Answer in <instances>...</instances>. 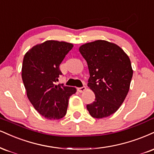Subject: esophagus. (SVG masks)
<instances>
[{
  "label": "esophagus",
  "instance_id": "obj_1",
  "mask_svg": "<svg viewBox=\"0 0 154 154\" xmlns=\"http://www.w3.org/2000/svg\"><path fill=\"white\" fill-rule=\"evenodd\" d=\"M85 90H86V87L85 86H83V87H82V88H77V90H78L79 92H83Z\"/></svg>",
  "mask_w": 154,
  "mask_h": 154
}]
</instances>
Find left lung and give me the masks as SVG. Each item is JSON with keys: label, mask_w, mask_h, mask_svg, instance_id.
<instances>
[{"label": "left lung", "mask_w": 154, "mask_h": 154, "mask_svg": "<svg viewBox=\"0 0 154 154\" xmlns=\"http://www.w3.org/2000/svg\"><path fill=\"white\" fill-rule=\"evenodd\" d=\"M79 50L88 63V86L95 95L87 109L95 118L108 117L118 110L129 91L133 77L130 59L120 47L104 40L83 44Z\"/></svg>", "instance_id": "8db88e82"}]
</instances>
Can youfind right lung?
<instances>
[{"mask_svg": "<svg viewBox=\"0 0 154 154\" xmlns=\"http://www.w3.org/2000/svg\"><path fill=\"white\" fill-rule=\"evenodd\" d=\"M72 47L67 42L49 40L34 46L24 55L21 76L27 97L47 119L64 117L69 97L77 92L72 87L55 85L62 75L59 65Z\"/></svg>", "mask_w": 154, "mask_h": 154, "instance_id": "1", "label": "right lung"}]
</instances>
